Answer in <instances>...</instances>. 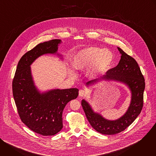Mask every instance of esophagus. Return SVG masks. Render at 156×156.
I'll return each instance as SVG.
<instances>
[{
    "mask_svg": "<svg viewBox=\"0 0 156 156\" xmlns=\"http://www.w3.org/2000/svg\"><path fill=\"white\" fill-rule=\"evenodd\" d=\"M86 94H87V91H86L83 90H80V91H79V96L80 97H83V96H86Z\"/></svg>",
    "mask_w": 156,
    "mask_h": 156,
    "instance_id": "34e87169",
    "label": "esophagus"
}]
</instances>
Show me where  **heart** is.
Here are the masks:
<instances>
[{
    "label": "heart",
    "instance_id": "heart-1",
    "mask_svg": "<svg viewBox=\"0 0 156 156\" xmlns=\"http://www.w3.org/2000/svg\"><path fill=\"white\" fill-rule=\"evenodd\" d=\"M114 61L113 52L98 47H88L77 52L72 58L73 67L80 71L86 69V75L90 79L97 78L105 74L112 66ZM71 78H75L76 74L73 69L68 70Z\"/></svg>",
    "mask_w": 156,
    "mask_h": 156
}]
</instances>
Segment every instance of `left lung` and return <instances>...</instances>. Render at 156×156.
I'll return each mask as SVG.
<instances>
[{
    "mask_svg": "<svg viewBox=\"0 0 156 156\" xmlns=\"http://www.w3.org/2000/svg\"><path fill=\"white\" fill-rule=\"evenodd\" d=\"M117 48L121 54L119 64L108 70L105 75L88 81L86 85H93L101 80L114 81L125 84L131 92V102L126 112L116 120H107L100 114L95 112L85 99L81 101V105L90 125L103 135H115L125 130L140 115L143 106L145 82L140 66L134 58L120 48Z\"/></svg>",
    "mask_w": 156,
    "mask_h": 156,
    "instance_id": "1",
    "label": "left lung"
}]
</instances>
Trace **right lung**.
<instances>
[{
  "mask_svg": "<svg viewBox=\"0 0 156 156\" xmlns=\"http://www.w3.org/2000/svg\"><path fill=\"white\" fill-rule=\"evenodd\" d=\"M60 39L39 44L18 62L12 83L13 96L20 117L30 129L43 136H52L63 128V110L78 96L77 88L41 91L35 86L31 65L44 54H57Z\"/></svg>",
  "mask_w": 156,
  "mask_h": 156,
  "instance_id": "obj_1",
  "label": "right lung"
}]
</instances>
